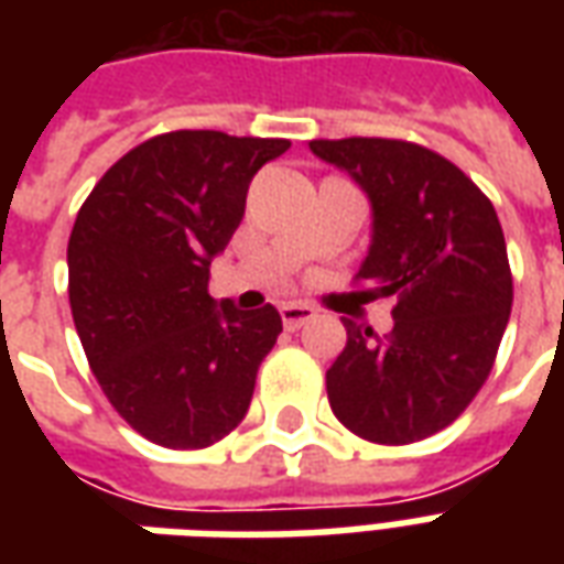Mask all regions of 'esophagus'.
Segmentation results:
<instances>
[{
	"label": "esophagus",
	"instance_id": "1",
	"mask_svg": "<svg viewBox=\"0 0 564 564\" xmlns=\"http://www.w3.org/2000/svg\"><path fill=\"white\" fill-rule=\"evenodd\" d=\"M317 317V311L311 305H302V302H283L281 305V319L286 329H302L307 319Z\"/></svg>",
	"mask_w": 564,
	"mask_h": 564
}]
</instances>
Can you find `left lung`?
<instances>
[{
    "label": "left lung",
    "instance_id": "left-lung-1",
    "mask_svg": "<svg viewBox=\"0 0 564 564\" xmlns=\"http://www.w3.org/2000/svg\"><path fill=\"white\" fill-rule=\"evenodd\" d=\"M371 198L375 238L354 283L392 299L390 335L344 319L326 371L332 414L371 444L447 429L496 366L513 305L508 245L480 186L435 150L402 139H314Z\"/></svg>",
    "mask_w": 564,
    "mask_h": 564
}]
</instances>
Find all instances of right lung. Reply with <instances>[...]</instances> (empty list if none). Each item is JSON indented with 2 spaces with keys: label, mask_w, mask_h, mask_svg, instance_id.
<instances>
[{
  "label": "right lung",
  "mask_w": 564,
  "mask_h": 564,
  "mask_svg": "<svg viewBox=\"0 0 564 564\" xmlns=\"http://www.w3.org/2000/svg\"><path fill=\"white\" fill-rule=\"evenodd\" d=\"M286 139L177 129L102 174L68 238V305L105 399L139 435L202 449L241 423L278 335L271 305H214L210 259Z\"/></svg>",
  "instance_id": "add662e5"
}]
</instances>
